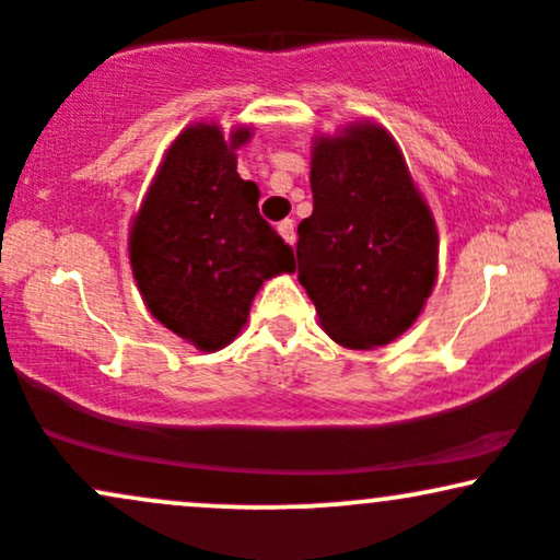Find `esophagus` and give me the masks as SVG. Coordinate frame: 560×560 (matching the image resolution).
I'll list each match as a JSON object with an SVG mask.
<instances>
[{"label": "esophagus", "mask_w": 560, "mask_h": 560, "mask_svg": "<svg viewBox=\"0 0 560 560\" xmlns=\"http://www.w3.org/2000/svg\"><path fill=\"white\" fill-rule=\"evenodd\" d=\"M279 234H281V240H284L287 244L298 242V226H294L292 218H284V221L279 223Z\"/></svg>", "instance_id": "esophagus-1"}]
</instances>
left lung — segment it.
Masks as SVG:
<instances>
[{
	"label": "left lung",
	"mask_w": 560,
	"mask_h": 560,
	"mask_svg": "<svg viewBox=\"0 0 560 560\" xmlns=\"http://www.w3.org/2000/svg\"><path fill=\"white\" fill-rule=\"evenodd\" d=\"M313 215L298 226V279L334 342L389 345L419 318L436 279V229L395 139L361 124L320 137Z\"/></svg>",
	"instance_id": "left-lung-1"
}]
</instances>
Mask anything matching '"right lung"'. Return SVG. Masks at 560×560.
<instances>
[{
  "label": "right lung",
  "mask_w": 560,
  "mask_h": 560,
  "mask_svg": "<svg viewBox=\"0 0 560 560\" xmlns=\"http://www.w3.org/2000/svg\"><path fill=\"white\" fill-rule=\"evenodd\" d=\"M236 128L199 124L171 144L131 226V268L165 329L213 352L247 324L262 281L294 271V255L260 215V189L236 173Z\"/></svg>",
  "instance_id": "1"
}]
</instances>
